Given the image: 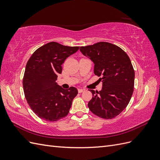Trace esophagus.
<instances>
[{
  "label": "esophagus",
  "instance_id": "1",
  "mask_svg": "<svg viewBox=\"0 0 160 160\" xmlns=\"http://www.w3.org/2000/svg\"><path fill=\"white\" fill-rule=\"evenodd\" d=\"M84 91L85 90L83 89H78V92H79V93H83Z\"/></svg>",
  "mask_w": 160,
  "mask_h": 160
}]
</instances>
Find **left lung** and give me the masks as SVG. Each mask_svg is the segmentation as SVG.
Listing matches in <instances>:
<instances>
[{
	"mask_svg": "<svg viewBox=\"0 0 160 160\" xmlns=\"http://www.w3.org/2000/svg\"><path fill=\"white\" fill-rule=\"evenodd\" d=\"M80 51L94 62V73L103 84L99 91L89 89L93 95L90 111L103 119L115 118L127 107L133 92L135 71L129 57L108 42L81 47Z\"/></svg>",
	"mask_w": 160,
	"mask_h": 160,
	"instance_id": "8db88e82",
	"label": "left lung"
}]
</instances>
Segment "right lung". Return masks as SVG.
Instances as JSON below:
<instances>
[{
	"mask_svg": "<svg viewBox=\"0 0 160 160\" xmlns=\"http://www.w3.org/2000/svg\"><path fill=\"white\" fill-rule=\"evenodd\" d=\"M79 49L50 42L28 59L22 81L24 93L31 109L41 119L56 122L68 115L78 91L74 87L62 89L56 81L65 60Z\"/></svg>",
	"mask_w": 160,
	"mask_h": 160,
	"instance_id": "1",
	"label": "right lung"
}]
</instances>
